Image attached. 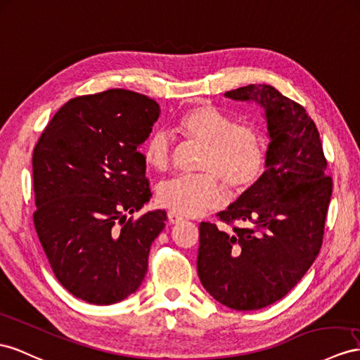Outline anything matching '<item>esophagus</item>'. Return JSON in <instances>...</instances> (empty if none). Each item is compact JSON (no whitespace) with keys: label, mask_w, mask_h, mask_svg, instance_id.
Listing matches in <instances>:
<instances>
[{"label":"esophagus","mask_w":360,"mask_h":360,"mask_svg":"<svg viewBox=\"0 0 360 360\" xmlns=\"http://www.w3.org/2000/svg\"><path fill=\"white\" fill-rule=\"evenodd\" d=\"M167 217H169V222H170L172 225L179 224V222H182V220H184V217H181V216L176 214V213H172V211L167 214Z\"/></svg>","instance_id":"esophagus-1"}]
</instances>
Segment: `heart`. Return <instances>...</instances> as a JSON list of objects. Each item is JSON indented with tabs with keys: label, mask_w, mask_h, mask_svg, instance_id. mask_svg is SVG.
<instances>
[{
	"label": "heart",
	"mask_w": 360,
	"mask_h": 360,
	"mask_svg": "<svg viewBox=\"0 0 360 360\" xmlns=\"http://www.w3.org/2000/svg\"><path fill=\"white\" fill-rule=\"evenodd\" d=\"M176 131L186 140L202 146L196 176H181L162 182L160 205L181 216H199L222 205L224 184L233 195L254 188L266 170V143L259 129L237 124L224 110L200 103L182 112ZM143 158L150 169H169L173 140L164 131H155L143 144Z\"/></svg>",
	"instance_id": "heart-1"
}]
</instances>
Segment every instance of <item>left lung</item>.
<instances>
[{
  "mask_svg": "<svg viewBox=\"0 0 360 360\" xmlns=\"http://www.w3.org/2000/svg\"><path fill=\"white\" fill-rule=\"evenodd\" d=\"M236 101L263 108L269 146L254 188L217 214L245 222L231 233L199 226L198 275L205 290L234 310H259L289 293L321 250L331 178L316 124L306 109L271 85L226 91Z\"/></svg>",
  "mask_w": 360,
  "mask_h": 360,
  "instance_id": "left-lung-1",
  "label": "left lung"
}]
</instances>
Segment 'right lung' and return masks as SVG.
<instances>
[{
	"label": "right lung",
	"instance_id": "add662e5",
	"mask_svg": "<svg viewBox=\"0 0 360 360\" xmlns=\"http://www.w3.org/2000/svg\"><path fill=\"white\" fill-rule=\"evenodd\" d=\"M161 114L155 100L108 89L63 105L33 150V222L59 283L109 306L140 288L167 214L127 217L150 200L140 146Z\"/></svg>",
	"mask_w": 360,
	"mask_h": 360
}]
</instances>
